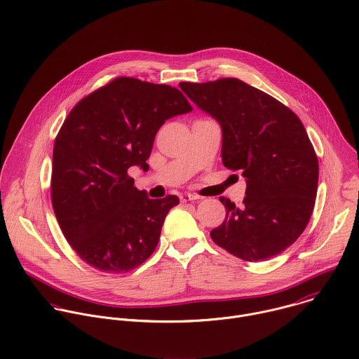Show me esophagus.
<instances>
[{
  "mask_svg": "<svg viewBox=\"0 0 359 359\" xmlns=\"http://www.w3.org/2000/svg\"><path fill=\"white\" fill-rule=\"evenodd\" d=\"M200 197L196 196V194H189V193H184V194H180V201L182 203H187V201H194V200H198Z\"/></svg>",
  "mask_w": 359,
  "mask_h": 359,
  "instance_id": "esophagus-1",
  "label": "esophagus"
}]
</instances>
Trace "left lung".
I'll return each instance as SVG.
<instances>
[{
	"label": "left lung",
	"instance_id": "1",
	"mask_svg": "<svg viewBox=\"0 0 359 359\" xmlns=\"http://www.w3.org/2000/svg\"><path fill=\"white\" fill-rule=\"evenodd\" d=\"M179 87L219 124L222 163L247 182L241 207L219 197L226 217L212 241L250 262L279 255L304 231L317 194L318 161L299 116L238 79Z\"/></svg>",
	"mask_w": 359,
	"mask_h": 359
}]
</instances>
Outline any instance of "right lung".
<instances>
[{
	"label": "right lung",
	"mask_w": 359,
	"mask_h": 359,
	"mask_svg": "<svg viewBox=\"0 0 359 359\" xmlns=\"http://www.w3.org/2000/svg\"><path fill=\"white\" fill-rule=\"evenodd\" d=\"M190 111L175 87L119 77L67 115L53 148L52 204L67 243L90 266L128 272L155 251L179 198H149L128 169H145L159 128Z\"/></svg>",
	"instance_id": "1"
}]
</instances>
